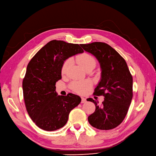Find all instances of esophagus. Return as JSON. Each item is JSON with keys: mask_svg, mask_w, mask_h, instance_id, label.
<instances>
[{"mask_svg": "<svg viewBox=\"0 0 156 156\" xmlns=\"http://www.w3.org/2000/svg\"><path fill=\"white\" fill-rule=\"evenodd\" d=\"M86 102H87L86 98L84 97H81V103H85Z\"/></svg>", "mask_w": 156, "mask_h": 156, "instance_id": "1", "label": "esophagus"}]
</instances>
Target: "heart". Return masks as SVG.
I'll return each instance as SVG.
<instances>
[{
    "mask_svg": "<svg viewBox=\"0 0 156 156\" xmlns=\"http://www.w3.org/2000/svg\"><path fill=\"white\" fill-rule=\"evenodd\" d=\"M78 61L80 65L85 69L90 65L95 66L96 64L95 59L93 57L87 54H83L79 56L78 58ZM71 62L72 59L69 58L63 63L62 67V72L63 73H66L68 67L71 65ZM91 86H92V83L90 81H75L71 84V88L75 93H77L79 94H84L90 88Z\"/></svg>",
    "mask_w": 156,
    "mask_h": 156,
    "instance_id": "b5f03b06",
    "label": "heart"
}]
</instances>
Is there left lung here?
<instances>
[{
	"label": "left lung",
	"instance_id": "1",
	"mask_svg": "<svg viewBox=\"0 0 156 156\" xmlns=\"http://www.w3.org/2000/svg\"><path fill=\"white\" fill-rule=\"evenodd\" d=\"M81 46L95 57L100 64L101 80L94 94L105 97L101 105L93 98H87L96 107L88 121L98 130H111L122 122L130 105L133 96L132 75L126 61L107 44L96 41Z\"/></svg>",
	"mask_w": 156,
	"mask_h": 156
}]
</instances>
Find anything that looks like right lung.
Listing matches in <instances>:
<instances>
[{"mask_svg": "<svg viewBox=\"0 0 156 156\" xmlns=\"http://www.w3.org/2000/svg\"><path fill=\"white\" fill-rule=\"evenodd\" d=\"M83 52L79 44L51 40L28 64L22 82L25 105L33 122L42 130L54 131L65 126L71 110L81 102V97L74 94L58 95L55 83L62 79L64 62Z\"/></svg>", "mask_w": 156, "mask_h": 156, "instance_id": "add662e5", "label": "right lung"}]
</instances>
